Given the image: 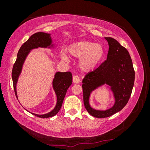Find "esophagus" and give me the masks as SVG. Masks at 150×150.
Returning a JSON list of instances; mask_svg holds the SVG:
<instances>
[{
    "label": "esophagus",
    "instance_id": "1",
    "mask_svg": "<svg viewBox=\"0 0 150 150\" xmlns=\"http://www.w3.org/2000/svg\"><path fill=\"white\" fill-rule=\"evenodd\" d=\"M72 80H73V83H75V84L79 83L80 81H80V78L76 75L73 76V79Z\"/></svg>",
    "mask_w": 150,
    "mask_h": 150
}]
</instances>
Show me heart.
Returning <instances> with one entry per match:
<instances>
[{
  "instance_id": "1",
  "label": "heart",
  "mask_w": 150,
  "mask_h": 150,
  "mask_svg": "<svg viewBox=\"0 0 150 150\" xmlns=\"http://www.w3.org/2000/svg\"><path fill=\"white\" fill-rule=\"evenodd\" d=\"M67 52L71 57L80 59L79 66L82 71L90 72L96 68L103 58L104 49L100 44L79 41L69 45ZM61 57L63 61H69V57L65 52H63Z\"/></svg>"
}]
</instances>
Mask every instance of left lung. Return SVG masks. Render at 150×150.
Segmentation results:
<instances>
[{
  "label": "left lung",
  "instance_id": "obj_1",
  "mask_svg": "<svg viewBox=\"0 0 150 150\" xmlns=\"http://www.w3.org/2000/svg\"><path fill=\"white\" fill-rule=\"evenodd\" d=\"M104 38L109 46L107 59L85 76L82 85L85 107L91 115L97 118L108 117L120 111L128 103L134 83V70L128 51L115 39ZM105 83L112 91L115 103L106 110H94L89 104L90 96Z\"/></svg>",
  "mask_w": 150,
  "mask_h": 150
}]
</instances>
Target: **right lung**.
<instances>
[{"label": "right lung", "mask_w": 150, "mask_h": 150, "mask_svg": "<svg viewBox=\"0 0 150 150\" xmlns=\"http://www.w3.org/2000/svg\"><path fill=\"white\" fill-rule=\"evenodd\" d=\"M38 48L52 49L55 48L50 33H46L43 32L36 33L30 36L29 39L20 47L17 54V59L13 65L11 74L13 89L17 99L18 95L17 91H16V85H17L20 74L22 72L24 61L33 49ZM71 83H72V75L70 71H65V72L57 71L56 72L52 81V88L57 96L56 106L54 109L48 113L44 115L32 114L41 118H48L57 115L59 110L61 109L67 89L71 85Z\"/></svg>", "instance_id": "1"}]
</instances>
